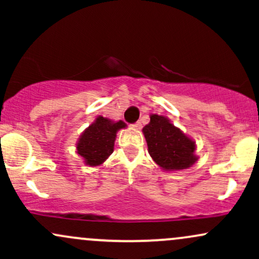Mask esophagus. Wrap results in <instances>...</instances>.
<instances>
[{"label": "esophagus", "mask_w": 259, "mask_h": 259, "mask_svg": "<svg viewBox=\"0 0 259 259\" xmlns=\"http://www.w3.org/2000/svg\"><path fill=\"white\" fill-rule=\"evenodd\" d=\"M133 126H134V127H136V129H141V126H142L141 121L138 120V121H136V123H134V124H133Z\"/></svg>", "instance_id": "34e87169"}]
</instances>
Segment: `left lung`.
Listing matches in <instances>:
<instances>
[{"label": "left lung", "mask_w": 259, "mask_h": 259, "mask_svg": "<svg viewBox=\"0 0 259 259\" xmlns=\"http://www.w3.org/2000/svg\"><path fill=\"white\" fill-rule=\"evenodd\" d=\"M142 132L147 141L148 153L159 167L167 170H181L195 163V142L165 117L151 115L150 123Z\"/></svg>", "instance_id": "left-lung-1"}]
</instances>
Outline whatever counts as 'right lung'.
<instances>
[{"instance_id": "right-lung-1", "label": "right lung", "mask_w": 259, "mask_h": 259, "mask_svg": "<svg viewBox=\"0 0 259 259\" xmlns=\"http://www.w3.org/2000/svg\"><path fill=\"white\" fill-rule=\"evenodd\" d=\"M121 127H125L124 121L113 123L107 118L99 117L85 130L80 136L76 150L80 156L84 157L86 164L99 165L105 162L113 152L117 132Z\"/></svg>"}]
</instances>
